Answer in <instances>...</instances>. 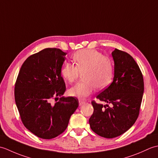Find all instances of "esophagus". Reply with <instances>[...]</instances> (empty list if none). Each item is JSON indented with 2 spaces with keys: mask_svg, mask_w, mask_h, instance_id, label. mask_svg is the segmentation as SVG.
<instances>
[{
  "mask_svg": "<svg viewBox=\"0 0 158 158\" xmlns=\"http://www.w3.org/2000/svg\"><path fill=\"white\" fill-rule=\"evenodd\" d=\"M79 105L81 106V105H84V104L85 103V101H84V100H79Z\"/></svg>",
  "mask_w": 158,
  "mask_h": 158,
  "instance_id": "1",
  "label": "esophagus"
}]
</instances>
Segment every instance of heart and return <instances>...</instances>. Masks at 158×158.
Masks as SVG:
<instances>
[{
  "label": "heart",
  "mask_w": 158,
  "mask_h": 158,
  "mask_svg": "<svg viewBox=\"0 0 158 158\" xmlns=\"http://www.w3.org/2000/svg\"><path fill=\"white\" fill-rule=\"evenodd\" d=\"M75 65L64 64L62 76L69 83L75 82L81 73L83 81L69 89L70 96L85 99L92 94L95 88L102 89L109 85L113 77V63L108 57L96 49H81L73 56Z\"/></svg>",
  "instance_id": "1"
}]
</instances>
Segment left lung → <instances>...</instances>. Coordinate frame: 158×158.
Returning <instances> with one entry per match:
<instances>
[{"label":"left lung","mask_w":158,"mask_h":158,"mask_svg":"<svg viewBox=\"0 0 158 158\" xmlns=\"http://www.w3.org/2000/svg\"><path fill=\"white\" fill-rule=\"evenodd\" d=\"M113 82L96 96L100 101L112 104L103 106L92 100L94 113L89 119L91 129L106 139L122 135L138 118L141 105L144 81L141 70L129 53L115 49Z\"/></svg>","instance_id":"left-lung-1"}]
</instances>
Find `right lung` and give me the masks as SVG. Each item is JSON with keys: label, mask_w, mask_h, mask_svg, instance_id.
<instances>
[{"label": "right lung", "mask_w": 158, "mask_h": 158, "mask_svg": "<svg viewBox=\"0 0 158 158\" xmlns=\"http://www.w3.org/2000/svg\"><path fill=\"white\" fill-rule=\"evenodd\" d=\"M66 54L57 48L43 49L25 60L17 77L14 93L20 118L41 139H53L64 132L79 106L76 97H62L66 85L61 68Z\"/></svg>", "instance_id": "add662e5"}]
</instances>
